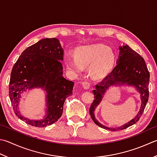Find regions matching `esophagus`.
I'll list each match as a JSON object with an SVG mask.
<instances>
[{"mask_svg":"<svg viewBox=\"0 0 157 157\" xmlns=\"http://www.w3.org/2000/svg\"><path fill=\"white\" fill-rule=\"evenodd\" d=\"M82 86L84 87V89H88L90 86V83L88 82V81L83 82H82Z\"/></svg>","mask_w":157,"mask_h":157,"instance_id":"1","label":"esophagus"}]
</instances>
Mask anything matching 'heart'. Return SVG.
<instances>
[{
	"label": "heart",
	"mask_w": 157,
	"mask_h": 157,
	"mask_svg": "<svg viewBox=\"0 0 157 157\" xmlns=\"http://www.w3.org/2000/svg\"><path fill=\"white\" fill-rule=\"evenodd\" d=\"M75 58L69 57L65 64L69 71L79 74L89 67V72L94 78H103L111 71L115 63V54L109 47L97 44L77 48Z\"/></svg>",
	"instance_id": "heart-1"
}]
</instances>
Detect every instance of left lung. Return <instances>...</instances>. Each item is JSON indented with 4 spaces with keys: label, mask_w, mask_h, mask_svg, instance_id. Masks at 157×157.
I'll list each match as a JSON object with an SVG mask.
<instances>
[{
    "label": "left lung",
    "mask_w": 157,
    "mask_h": 157,
    "mask_svg": "<svg viewBox=\"0 0 157 157\" xmlns=\"http://www.w3.org/2000/svg\"><path fill=\"white\" fill-rule=\"evenodd\" d=\"M119 50V58L116 62L117 64L109 75L95 86L96 88L93 91L94 99L90 107V114L94 123L101 128L112 131L123 130L136 124L142 115L149 97L150 73L144 59L127 45L120 46ZM122 85L136 87L140 93L142 104L140 111L133 119L121 127L109 128L101 124L97 121L94 112L96 107L102 100L103 95L107 88L111 85Z\"/></svg>",
    "instance_id": "8db88e82"
}]
</instances>
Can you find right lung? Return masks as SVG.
<instances>
[{"mask_svg": "<svg viewBox=\"0 0 157 157\" xmlns=\"http://www.w3.org/2000/svg\"><path fill=\"white\" fill-rule=\"evenodd\" d=\"M64 51L56 38L42 39L28 47L18 58L11 73L9 95L15 114L26 123L44 127L62 116L67 97L73 93L74 83L63 75ZM34 87L46 90V114L41 120H30L21 114L19 103L23 91Z\"/></svg>", "mask_w": 157, "mask_h": 157, "instance_id": "1", "label": "right lung"}]
</instances>
